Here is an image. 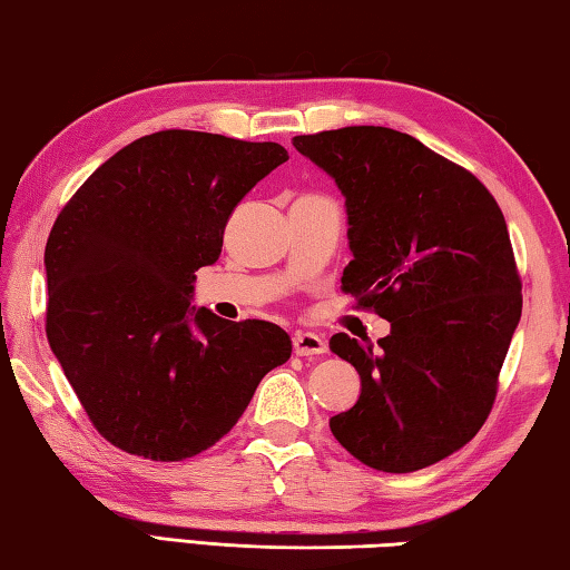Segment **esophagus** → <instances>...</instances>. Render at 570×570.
<instances>
[{
  "label": "esophagus",
  "instance_id": "obj_1",
  "mask_svg": "<svg viewBox=\"0 0 570 570\" xmlns=\"http://www.w3.org/2000/svg\"><path fill=\"white\" fill-rule=\"evenodd\" d=\"M294 352L298 356L324 354L326 352V340L322 334H314V332H296L294 334Z\"/></svg>",
  "mask_w": 570,
  "mask_h": 570
}]
</instances>
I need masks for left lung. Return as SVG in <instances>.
<instances>
[{"label":"left lung","mask_w":570,"mask_h":570,"mask_svg":"<svg viewBox=\"0 0 570 570\" xmlns=\"http://www.w3.org/2000/svg\"><path fill=\"white\" fill-rule=\"evenodd\" d=\"M294 148L346 198L342 288L390 322L377 342L332 336L362 392L330 420L352 455L412 472L478 435L520 322L523 294L503 210L470 170L392 128L296 135Z\"/></svg>","instance_id":"left-lung-1"}]
</instances>
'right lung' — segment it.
Wrapping results in <instances>:
<instances>
[{"instance_id": "add662e5", "label": "right lung", "mask_w": 570, "mask_h": 570, "mask_svg": "<svg viewBox=\"0 0 570 570\" xmlns=\"http://www.w3.org/2000/svg\"><path fill=\"white\" fill-rule=\"evenodd\" d=\"M286 160L278 142L160 130L105 160L57 216L47 340L115 448L160 462L198 455L292 356L282 326L190 306L238 200Z\"/></svg>"}]
</instances>
